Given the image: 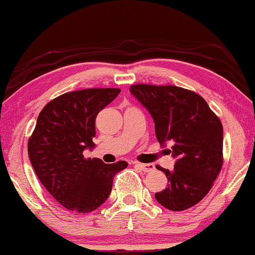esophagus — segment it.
I'll use <instances>...</instances> for the list:
<instances>
[{"label":"esophagus","mask_w":255,"mask_h":255,"mask_svg":"<svg viewBox=\"0 0 255 255\" xmlns=\"http://www.w3.org/2000/svg\"><path fill=\"white\" fill-rule=\"evenodd\" d=\"M135 166L141 168L143 172H152V171L155 168V166L153 164H141V162H135Z\"/></svg>","instance_id":"obj_1"}]
</instances>
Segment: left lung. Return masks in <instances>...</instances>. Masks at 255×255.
Segmentation results:
<instances>
[{
    "mask_svg": "<svg viewBox=\"0 0 255 255\" xmlns=\"http://www.w3.org/2000/svg\"><path fill=\"white\" fill-rule=\"evenodd\" d=\"M130 93L151 113L160 143L172 145L177 159L166 174L168 186L155 199L168 210L182 211L201 202L223 165L221 120L195 91L174 85L134 84Z\"/></svg>",
    "mask_w": 255,
    "mask_h": 255,
    "instance_id": "left-lung-1",
    "label": "left lung"
}]
</instances>
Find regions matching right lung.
I'll return each mask as SVG.
<instances>
[{
    "mask_svg": "<svg viewBox=\"0 0 255 255\" xmlns=\"http://www.w3.org/2000/svg\"><path fill=\"white\" fill-rule=\"evenodd\" d=\"M118 88H94L60 95L40 112L28 140V155L45 189L66 209L90 213L109 197L115 174L127 161L104 164L84 158L94 148L95 120L115 100Z\"/></svg>",
    "mask_w": 255,
    "mask_h": 255,
    "instance_id": "add662e5",
    "label": "right lung"
}]
</instances>
